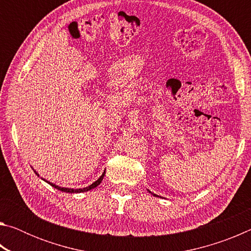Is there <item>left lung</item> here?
Instances as JSON below:
<instances>
[{"mask_svg":"<svg viewBox=\"0 0 251 251\" xmlns=\"http://www.w3.org/2000/svg\"><path fill=\"white\" fill-rule=\"evenodd\" d=\"M148 192H150V190H148ZM151 193V192H150ZM152 195H154V196H157V195H155V194H152Z\"/></svg>","mask_w":251,"mask_h":251,"instance_id":"obj_1","label":"left lung"}]
</instances>
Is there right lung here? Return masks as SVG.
<instances>
[{
	"instance_id": "add662e5",
	"label": "right lung",
	"mask_w": 251,
	"mask_h": 251,
	"mask_svg": "<svg viewBox=\"0 0 251 251\" xmlns=\"http://www.w3.org/2000/svg\"><path fill=\"white\" fill-rule=\"evenodd\" d=\"M35 172V171H34ZM35 174L37 176H39V174H37L36 172H35ZM104 175H105V172L103 173V175H101L99 179H97L96 181H94L93 182L92 185H90V186H87V187H85V188H78V189H73V188H64V187H59V186H57V185H55V184H53V182H50V181H46V182H49V184L52 186V187H54V188H56V189H58V190H61V192H64V193H85V192H88V190H91V189H93V188H95V187H97L99 186L100 182H101V180H103V178H104Z\"/></svg>"
}]
</instances>
